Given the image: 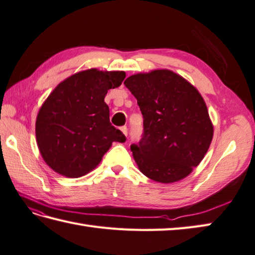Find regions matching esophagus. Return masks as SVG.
<instances>
[{"label": "esophagus", "instance_id": "1", "mask_svg": "<svg viewBox=\"0 0 255 255\" xmlns=\"http://www.w3.org/2000/svg\"><path fill=\"white\" fill-rule=\"evenodd\" d=\"M121 131H122V133L126 135V136H128V128L127 127H122L121 128Z\"/></svg>", "mask_w": 255, "mask_h": 255}]
</instances>
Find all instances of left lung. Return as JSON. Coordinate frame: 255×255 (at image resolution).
<instances>
[{
	"instance_id": "8db88e82",
	"label": "left lung",
	"mask_w": 255,
	"mask_h": 255,
	"mask_svg": "<svg viewBox=\"0 0 255 255\" xmlns=\"http://www.w3.org/2000/svg\"><path fill=\"white\" fill-rule=\"evenodd\" d=\"M124 85L137 99L144 118L142 138L131 145L140 172L161 183L185 178L213 139V124L201 94L169 70L139 73Z\"/></svg>"
}]
</instances>
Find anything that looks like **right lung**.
I'll return each instance as SVG.
<instances>
[{
    "label": "right lung",
    "mask_w": 255,
    "mask_h": 255,
    "mask_svg": "<svg viewBox=\"0 0 255 255\" xmlns=\"http://www.w3.org/2000/svg\"><path fill=\"white\" fill-rule=\"evenodd\" d=\"M124 72L83 71L54 88L39 110L36 138L47 165L67 178H80L99 165L113 142L126 136L110 123L105 103L119 87Z\"/></svg>",
    "instance_id": "obj_1"
}]
</instances>
